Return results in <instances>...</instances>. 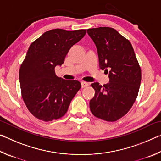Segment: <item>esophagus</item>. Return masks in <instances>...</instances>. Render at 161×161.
Masks as SVG:
<instances>
[{
  "instance_id": "1",
  "label": "esophagus",
  "mask_w": 161,
  "mask_h": 161,
  "mask_svg": "<svg viewBox=\"0 0 161 161\" xmlns=\"http://www.w3.org/2000/svg\"><path fill=\"white\" fill-rule=\"evenodd\" d=\"M81 87H82V88H85V87L88 86V85H89V84L87 82H85V81H81Z\"/></svg>"
}]
</instances>
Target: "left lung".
<instances>
[{"label":"left lung","mask_w":161,"mask_h":161,"mask_svg":"<svg viewBox=\"0 0 161 161\" xmlns=\"http://www.w3.org/2000/svg\"><path fill=\"white\" fill-rule=\"evenodd\" d=\"M96 45L101 69L108 72L109 82L91 84L95 90L89 102L92 114L115 121L128 113L138 96L141 70L131 44L108 27L86 30Z\"/></svg>","instance_id":"8db88e82"}]
</instances>
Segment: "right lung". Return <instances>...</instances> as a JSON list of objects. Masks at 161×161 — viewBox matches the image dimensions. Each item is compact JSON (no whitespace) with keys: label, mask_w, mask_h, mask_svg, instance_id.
<instances>
[{"label":"right lung","mask_w":161,"mask_h":161,"mask_svg":"<svg viewBox=\"0 0 161 161\" xmlns=\"http://www.w3.org/2000/svg\"><path fill=\"white\" fill-rule=\"evenodd\" d=\"M86 30L54 29L31 43L19 71L22 97L32 115L51 121L67 113L71 101L81 88L77 80L57 77L69 49L82 39Z\"/></svg>","instance_id":"obj_1"}]
</instances>
